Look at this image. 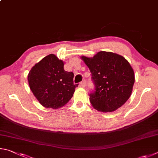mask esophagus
<instances>
[{"label": "esophagus", "instance_id": "obj_1", "mask_svg": "<svg viewBox=\"0 0 158 158\" xmlns=\"http://www.w3.org/2000/svg\"><path fill=\"white\" fill-rule=\"evenodd\" d=\"M85 85H86V83H85V81H82V82H81V83H80L79 86L80 87H85Z\"/></svg>", "mask_w": 158, "mask_h": 158}]
</instances>
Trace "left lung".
Segmentation results:
<instances>
[{
    "label": "left lung",
    "instance_id": "left-lung-1",
    "mask_svg": "<svg viewBox=\"0 0 158 158\" xmlns=\"http://www.w3.org/2000/svg\"><path fill=\"white\" fill-rule=\"evenodd\" d=\"M92 74L95 92L89 94L94 108L112 112L131 96L135 82L133 69L125 57L112 52L100 51L92 57L81 56Z\"/></svg>",
    "mask_w": 158,
    "mask_h": 158
}]
</instances>
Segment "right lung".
<instances>
[{"instance_id": "right-lung-1", "label": "right lung", "mask_w": 158, "mask_h": 158, "mask_svg": "<svg viewBox=\"0 0 158 158\" xmlns=\"http://www.w3.org/2000/svg\"><path fill=\"white\" fill-rule=\"evenodd\" d=\"M73 73L64 69V62L50 54L33 66L27 81L33 94L46 108L62 107L72 98L78 85L73 84Z\"/></svg>"}]
</instances>
